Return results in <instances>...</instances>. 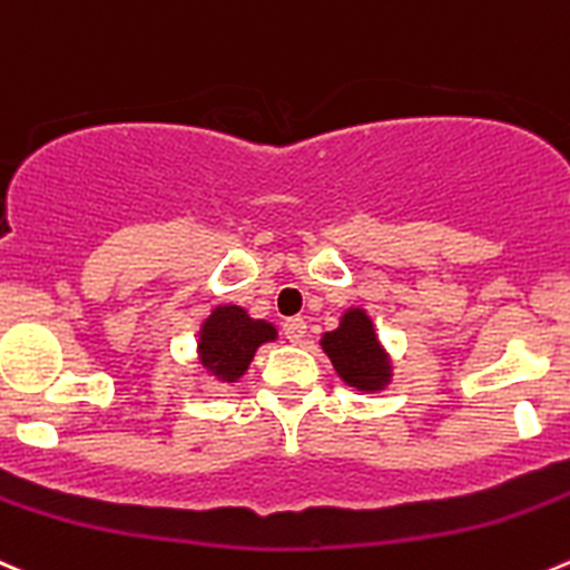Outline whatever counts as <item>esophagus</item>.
I'll use <instances>...</instances> for the list:
<instances>
[{"label": "esophagus", "mask_w": 570, "mask_h": 570, "mask_svg": "<svg viewBox=\"0 0 570 570\" xmlns=\"http://www.w3.org/2000/svg\"><path fill=\"white\" fill-rule=\"evenodd\" d=\"M284 334H286V340L292 342V345H301V342L306 340V320L289 317L284 323Z\"/></svg>", "instance_id": "1"}]
</instances>
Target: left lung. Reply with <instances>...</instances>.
I'll return each mask as SVG.
<instances>
[{"label":"left lung","instance_id":"left-lung-1","mask_svg":"<svg viewBox=\"0 0 570 570\" xmlns=\"http://www.w3.org/2000/svg\"><path fill=\"white\" fill-rule=\"evenodd\" d=\"M320 347L347 386L379 392L392 381L390 353L379 342L373 320L364 308H347L340 320V328L325 331Z\"/></svg>","mask_w":570,"mask_h":570}]
</instances>
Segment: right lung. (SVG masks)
Masks as SVG:
<instances>
[{"label": "right lung", "mask_w": 570, "mask_h": 570, "mask_svg": "<svg viewBox=\"0 0 570 570\" xmlns=\"http://www.w3.org/2000/svg\"><path fill=\"white\" fill-rule=\"evenodd\" d=\"M278 340V328L267 320H253L242 306L225 303L212 308L197 336V364L208 379L234 384L250 367L264 342Z\"/></svg>", "instance_id": "1"}]
</instances>
